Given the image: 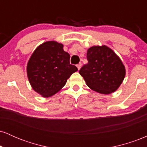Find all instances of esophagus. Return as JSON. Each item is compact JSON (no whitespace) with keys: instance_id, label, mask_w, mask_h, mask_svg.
<instances>
[{"instance_id":"obj_1","label":"esophagus","mask_w":147,"mask_h":147,"mask_svg":"<svg viewBox=\"0 0 147 147\" xmlns=\"http://www.w3.org/2000/svg\"><path fill=\"white\" fill-rule=\"evenodd\" d=\"M82 63H79V64H77V68H78V70H80V68H81V67H82Z\"/></svg>"}]
</instances>
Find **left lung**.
Listing matches in <instances>:
<instances>
[{"label": "left lung", "mask_w": 147, "mask_h": 147, "mask_svg": "<svg viewBox=\"0 0 147 147\" xmlns=\"http://www.w3.org/2000/svg\"><path fill=\"white\" fill-rule=\"evenodd\" d=\"M88 63L79 70L86 85L101 94L109 95L118 89L126 75L122 60L106 45L90 47L87 51Z\"/></svg>", "instance_id": "8db88e82"}]
</instances>
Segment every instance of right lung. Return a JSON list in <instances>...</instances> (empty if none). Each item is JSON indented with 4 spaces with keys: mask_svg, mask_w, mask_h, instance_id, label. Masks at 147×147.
I'll return each mask as SVG.
<instances>
[{
    "mask_svg": "<svg viewBox=\"0 0 147 147\" xmlns=\"http://www.w3.org/2000/svg\"><path fill=\"white\" fill-rule=\"evenodd\" d=\"M70 56L63 50V45L55 41L38 45L27 65V75L35 92L43 97L58 92L67 79L78 70L70 63Z\"/></svg>",
    "mask_w": 147,
    "mask_h": 147,
    "instance_id": "1",
    "label": "right lung"
}]
</instances>
